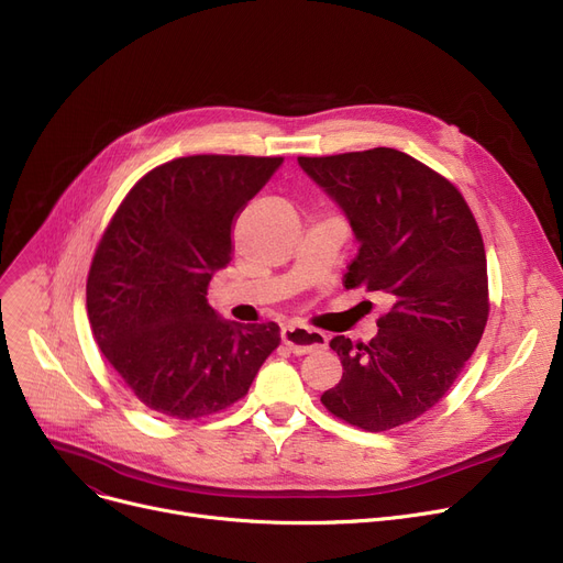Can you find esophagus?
<instances>
[{
  "mask_svg": "<svg viewBox=\"0 0 563 563\" xmlns=\"http://www.w3.org/2000/svg\"><path fill=\"white\" fill-rule=\"evenodd\" d=\"M280 338L289 346L291 353H297V356H306V353L327 349V344H329V338L321 331H314L308 327H297V323H287V327H283Z\"/></svg>",
  "mask_w": 563,
  "mask_h": 563,
  "instance_id": "34e87169",
  "label": "esophagus"
}]
</instances>
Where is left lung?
I'll list each match as a JSON object with an SVG mask.
<instances>
[{"label":"left lung","instance_id":"left-lung-1","mask_svg":"<svg viewBox=\"0 0 563 563\" xmlns=\"http://www.w3.org/2000/svg\"><path fill=\"white\" fill-rule=\"evenodd\" d=\"M299 166L344 212L358 242L344 287L383 291L393 310L367 344L338 335L342 378L321 395L335 418L388 431L435 406L475 353L488 321L486 251L459 189L395 147Z\"/></svg>","mask_w":563,"mask_h":563}]
</instances>
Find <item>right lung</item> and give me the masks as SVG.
<instances>
[{
  "instance_id": "right-lung-1",
  "label": "right lung",
  "mask_w": 563,
  "mask_h": 563,
  "mask_svg": "<svg viewBox=\"0 0 563 563\" xmlns=\"http://www.w3.org/2000/svg\"><path fill=\"white\" fill-rule=\"evenodd\" d=\"M283 157L194 155L157 166L118 207L86 283L88 321L134 397L175 420L242 399L278 346V323L242 327L207 303L232 228Z\"/></svg>"
}]
</instances>
